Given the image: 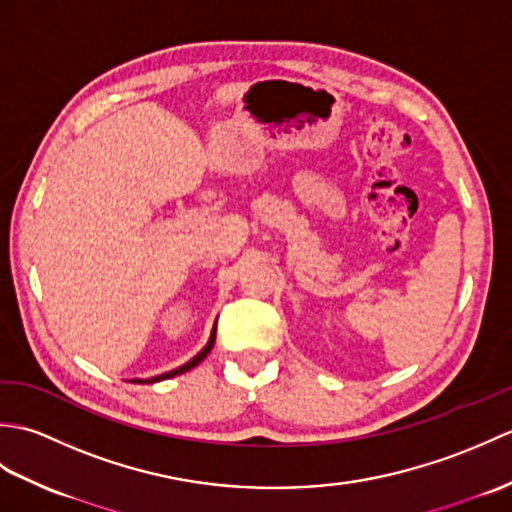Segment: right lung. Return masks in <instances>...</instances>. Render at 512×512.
Segmentation results:
<instances>
[{"label":"right lung","mask_w":512,"mask_h":512,"mask_svg":"<svg viewBox=\"0 0 512 512\" xmlns=\"http://www.w3.org/2000/svg\"><path fill=\"white\" fill-rule=\"evenodd\" d=\"M213 345H215V325H213V332H211V339H209V343H206V345L202 347V352L195 354L189 363H184V365H180V367H176V369H171V372H165V374L154 376V378H147V380L134 378L132 383H158V380H167V378H173V376H180V374H184V372H189V369H193L195 365H200V363L204 361L206 354H209V352L213 350Z\"/></svg>","instance_id":"add662e5"}]
</instances>
